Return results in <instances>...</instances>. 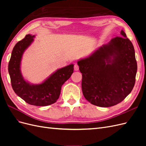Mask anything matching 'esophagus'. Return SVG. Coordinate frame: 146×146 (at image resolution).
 I'll list each match as a JSON object with an SVG mask.
<instances>
[{
  "instance_id": "esophagus-1",
  "label": "esophagus",
  "mask_w": 146,
  "mask_h": 146,
  "mask_svg": "<svg viewBox=\"0 0 146 146\" xmlns=\"http://www.w3.org/2000/svg\"><path fill=\"white\" fill-rule=\"evenodd\" d=\"M74 70H78V69H79V67H78V64H74Z\"/></svg>"
}]
</instances>
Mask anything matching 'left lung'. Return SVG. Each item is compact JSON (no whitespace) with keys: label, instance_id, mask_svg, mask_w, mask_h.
<instances>
[{"label":"left lung","instance_id":"left-lung-1","mask_svg":"<svg viewBox=\"0 0 146 146\" xmlns=\"http://www.w3.org/2000/svg\"><path fill=\"white\" fill-rule=\"evenodd\" d=\"M91 55L78 60L84 97L91 104L112 107L133 90L137 72L134 47L122 30Z\"/></svg>","mask_w":146,"mask_h":146}]
</instances>
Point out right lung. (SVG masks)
<instances>
[{
	"instance_id": "obj_1",
	"label": "right lung",
	"mask_w": 146,
	"mask_h": 146,
	"mask_svg": "<svg viewBox=\"0 0 146 146\" xmlns=\"http://www.w3.org/2000/svg\"><path fill=\"white\" fill-rule=\"evenodd\" d=\"M35 37V35L28 34L16 43L8 64V72L13 90L17 96L29 104L43 107L54 104L59 98L61 86L74 72V64L57 69L41 83L32 84L26 81L21 73V60Z\"/></svg>"
}]
</instances>
